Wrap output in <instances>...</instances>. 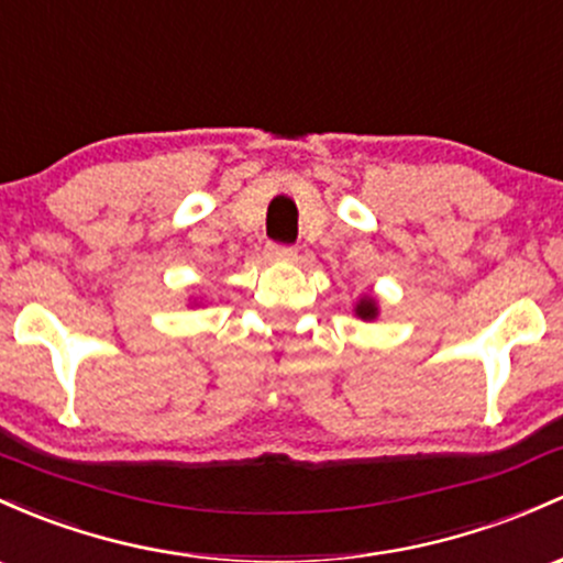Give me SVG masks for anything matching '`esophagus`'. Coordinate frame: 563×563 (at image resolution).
I'll return each mask as SVG.
<instances>
[{
    "instance_id": "34e87169",
    "label": "esophagus",
    "mask_w": 563,
    "mask_h": 563,
    "mask_svg": "<svg viewBox=\"0 0 563 563\" xmlns=\"http://www.w3.org/2000/svg\"><path fill=\"white\" fill-rule=\"evenodd\" d=\"M268 257H271V260H295V257H298V252H295L292 246L271 244V246H268Z\"/></svg>"
}]
</instances>
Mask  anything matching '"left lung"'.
Wrapping results in <instances>:
<instances>
[{"mask_svg": "<svg viewBox=\"0 0 563 563\" xmlns=\"http://www.w3.org/2000/svg\"><path fill=\"white\" fill-rule=\"evenodd\" d=\"M378 313H380L378 300L373 298V295H362V298L354 303V317L362 319V322H376Z\"/></svg>", "mask_w": 563, "mask_h": 563, "instance_id": "1", "label": "left lung"}]
</instances>
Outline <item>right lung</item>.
<instances>
[{
	"mask_svg": "<svg viewBox=\"0 0 563 563\" xmlns=\"http://www.w3.org/2000/svg\"><path fill=\"white\" fill-rule=\"evenodd\" d=\"M192 303H196V300H192Z\"/></svg>",
	"mask_w": 563,
	"mask_h": 563,
	"instance_id": "right-lung-1",
	"label": "right lung"
}]
</instances>
